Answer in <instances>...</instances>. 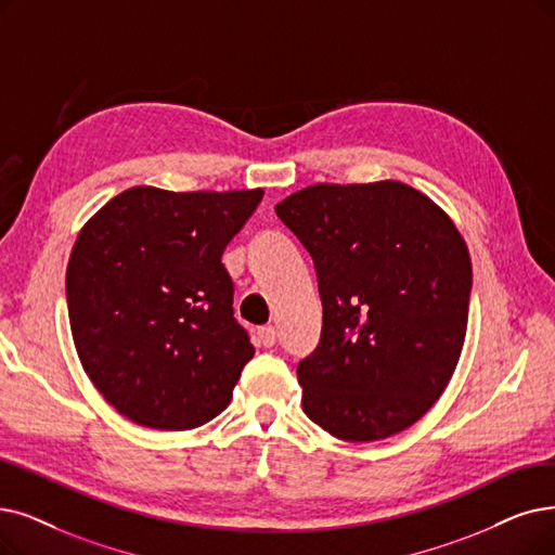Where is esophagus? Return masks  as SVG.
<instances>
[{
    "label": "esophagus",
    "instance_id": "1",
    "mask_svg": "<svg viewBox=\"0 0 555 555\" xmlns=\"http://www.w3.org/2000/svg\"><path fill=\"white\" fill-rule=\"evenodd\" d=\"M257 341H259L261 346H266V348L275 346V341H278V330H275L273 325L259 327V330H257Z\"/></svg>",
    "mask_w": 555,
    "mask_h": 555
}]
</instances>
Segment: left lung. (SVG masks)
Wrapping results in <instances>:
<instances>
[{
  "instance_id": "left-lung-1",
  "label": "left lung",
  "mask_w": 555,
  "mask_h": 555,
  "mask_svg": "<svg viewBox=\"0 0 555 555\" xmlns=\"http://www.w3.org/2000/svg\"><path fill=\"white\" fill-rule=\"evenodd\" d=\"M275 214L312 257L323 305L296 369L305 414L346 441L410 428L467 335L472 259L451 218L401 182L314 184Z\"/></svg>"
}]
</instances>
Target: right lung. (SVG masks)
<instances>
[{"label":"right lung","instance_id":"1","mask_svg":"<svg viewBox=\"0 0 555 555\" xmlns=\"http://www.w3.org/2000/svg\"><path fill=\"white\" fill-rule=\"evenodd\" d=\"M263 191L129 189L77 236L73 339L106 401L139 426L191 430L223 412L255 348L220 261Z\"/></svg>","mask_w":555,"mask_h":555}]
</instances>
